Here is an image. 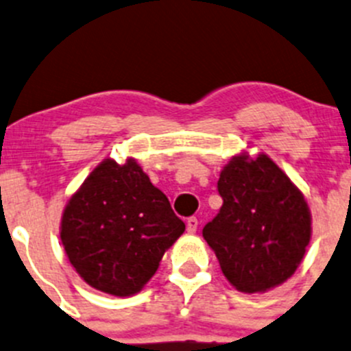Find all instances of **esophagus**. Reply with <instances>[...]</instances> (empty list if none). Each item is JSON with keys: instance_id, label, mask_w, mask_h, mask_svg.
Masks as SVG:
<instances>
[{"instance_id": "esophagus-1", "label": "esophagus", "mask_w": 351, "mask_h": 351, "mask_svg": "<svg viewBox=\"0 0 351 351\" xmlns=\"http://www.w3.org/2000/svg\"><path fill=\"white\" fill-rule=\"evenodd\" d=\"M197 228H198V219L197 217H190L189 221H186V231L195 232Z\"/></svg>"}]
</instances>
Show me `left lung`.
<instances>
[{"instance_id": "obj_1", "label": "left lung", "mask_w": 351, "mask_h": 351, "mask_svg": "<svg viewBox=\"0 0 351 351\" xmlns=\"http://www.w3.org/2000/svg\"><path fill=\"white\" fill-rule=\"evenodd\" d=\"M217 190L222 207L202 234L224 277L246 293L284 284L313 232L302 192L267 154L234 156L221 171Z\"/></svg>"}]
</instances>
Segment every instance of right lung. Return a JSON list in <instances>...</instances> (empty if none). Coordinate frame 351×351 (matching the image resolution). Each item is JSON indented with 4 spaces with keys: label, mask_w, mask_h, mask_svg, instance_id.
Here are the masks:
<instances>
[{
    "label": "right lung",
    "mask_w": 351,
    "mask_h": 351,
    "mask_svg": "<svg viewBox=\"0 0 351 351\" xmlns=\"http://www.w3.org/2000/svg\"><path fill=\"white\" fill-rule=\"evenodd\" d=\"M185 231L165 193L136 159L101 161L67 202L61 241L74 270L93 289L134 295Z\"/></svg>",
    "instance_id": "obj_1"
}]
</instances>
